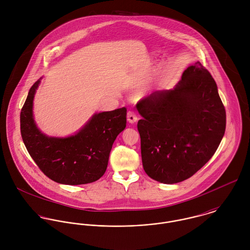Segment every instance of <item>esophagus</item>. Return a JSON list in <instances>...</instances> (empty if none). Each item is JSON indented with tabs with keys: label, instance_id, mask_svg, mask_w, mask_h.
<instances>
[{
	"label": "esophagus",
	"instance_id": "34e87169",
	"mask_svg": "<svg viewBox=\"0 0 250 250\" xmlns=\"http://www.w3.org/2000/svg\"><path fill=\"white\" fill-rule=\"evenodd\" d=\"M127 120H128V122L131 123V124L136 123V122L138 121V116H137L136 112L133 111V110H129L128 113H127Z\"/></svg>",
	"mask_w": 250,
	"mask_h": 250
}]
</instances>
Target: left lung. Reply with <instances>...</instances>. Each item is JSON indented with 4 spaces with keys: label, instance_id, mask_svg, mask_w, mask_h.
I'll return each mask as SVG.
<instances>
[{
    "label": "left lung",
    "instance_id": "left-lung-1",
    "mask_svg": "<svg viewBox=\"0 0 250 250\" xmlns=\"http://www.w3.org/2000/svg\"><path fill=\"white\" fill-rule=\"evenodd\" d=\"M144 171L164 184L191 177L212 157L226 127V112L210 72L199 62L178 83L137 104Z\"/></svg>",
    "mask_w": 250,
    "mask_h": 250
}]
</instances>
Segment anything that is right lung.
<instances>
[{
    "label": "right lung",
    "mask_w": 250,
    "mask_h": 250,
    "mask_svg": "<svg viewBox=\"0 0 250 250\" xmlns=\"http://www.w3.org/2000/svg\"><path fill=\"white\" fill-rule=\"evenodd\" d=\"M40 79L31 87L20 114L24 144L40 170L63 185L97 181L107 169L116 137L126 127V107L94 113L74 135L58 138L43 134L34 118V98Z\"/></svg>",
    "instance_id": "1"
}]
</instances>
